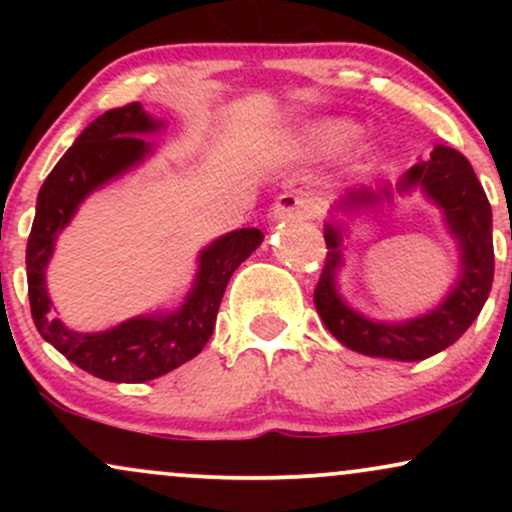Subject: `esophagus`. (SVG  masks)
<instances>
[{"label":"esophagus","instance_id":"1","mask_svg":"<svg viewBox=\"0 0 512 512\" xmlns=\"http://www.w3.org/2000/svg\"><path fill=\"white\" fill-rule=\"evenodd\" d=\"M317 209L320 207H317L315 197L298 190H289L279 195V199L274 202L272 216L274 219H313Z\"/></svg>","mask_w":512,"mask_h":512}]
</instances>
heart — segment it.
I'll list each match as a JSON object with an SVG mask.
<instances>
[{
    "mask_svg": "<svg viewBox=\"0 0 512 512\" xmlns=\"http://www.w3.org/2000/svg\"><path fill=\"white\" fill-rule=\"evenodd\" d=\"M358 134V127L354 122L334 120V117H325V120L308 122L301 132V142L313 154H334L342 146H346Z\"/></svg>",
    "mask_w": 512,
    "mask_h": 512,
    "instance_id": "heart-1",
    "label": "heart"
}]
</instances>
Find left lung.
Returning a JSON list of instances; mask_svg holds the SVG:
<instances>
[{
	"mask_svg": "<svg viewBox=\"0 0 512 512\" xmlns=\"http://www.w3.org/2000/svg\"><path fill=\"white\" fill-rule=\"evenodd\" d=\"M421 187L424 195L443 209L445 223L460 245V276L452 291L438 308L404 322H375L363 317L344 303L337 291V272L342 267L344 226L337 221L325 223L327 252L325 267L315 286V308L322 322L346 349L375 358L395 361H424V358L448 349L477 320L491 293L493 281V238L491 204L472 166L460 151L436 146L431 158L419 161L404 173L397 187L375 185L346 190L337 209L361 211L392 202L395 192L404 195Z\"/></svg>",
	"mask_w": 512,
	"mask_h": 512,
	"instance_id": "left-lung-1",
	"label": "left lung"
}]
</instances>
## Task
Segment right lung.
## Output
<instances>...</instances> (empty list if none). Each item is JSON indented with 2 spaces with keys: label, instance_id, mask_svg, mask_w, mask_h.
Instances as JSON below:
<instances>
[{
  "label": "right lung",
  "instance_id": "right-lung-1",
  "mask_svg": "<svg viewBox=\"0 0 512 512\" xmlns=\"http://www.w3.org/2000/svg\"><path fill=\"white\" fill-rule=\"evenodd\" d=\"M161 127L163 122L146 115L142 103L122 105L96 117L40 187L28 236V301L40 337L74 366L110 383H146L195 358L214 332L228 279L264 238L257 228H240L207 245L199 252L195 284L173 313L139 315L113 330L93 334L69 330L50 313L45 269L57 236L93 190L120 178L151 154V144L142 134H154Z\"/></svg>",
  "mask_w": 512,
  "mask_h": 512
}]
</instances>
